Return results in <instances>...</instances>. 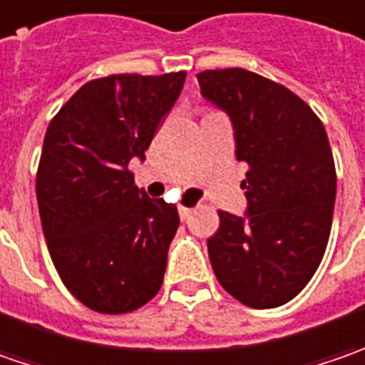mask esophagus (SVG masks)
<instances>
[{
    "label": "esophagus",
    "mask_w": 365,
    "mask_h": 365,
    "mask_svg": "<svg viewBox=\"0 0 365 365\" xmlns=\"http://www.w3.org/2000/svg\"><path fill=\"white\" fill-rule=\"evenodd\" d=\"M190 213H192L190 207H178V215H180V219H189Z\"/></svg>",
    "instance_id": "34e87169"
}]
</instances>
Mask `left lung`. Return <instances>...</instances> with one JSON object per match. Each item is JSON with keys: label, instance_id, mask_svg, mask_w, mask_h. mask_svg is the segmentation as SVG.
I'll return each mask as SVG.
<instances>
[{"label": "left lung", "instance_id": "1", "mask_svg": "<svg viewBox=\"0 0 365 365\" xmlns=\"http://www.w3.org/2000/svg\"><path fill=\"white\" fill-rule=\"evenodd\" d=\"M201 93L233 123L235 158L247 166V213L219 211L209 258L219 284L252 309L292 301L327 250L337 175L329 138L299 95L245 71L197 75Z\"/></svg>", "mask_w": 365, "mask_h": 365}]
</instances>
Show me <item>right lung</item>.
Returning <instances> with one entry per match:
<instances>
[{
    "instance_id": "1",
    "label": "right lung",
    "mask_w": 365,
    "mask_h": 365,
    "mask_svg": "<svg viewBox=\"0 0 365 365\" xmlns=\"http://www.w3.org/2000/svg\"><path fill=\"white\" fill-rule=\"evenodd\" d=\"M185 77L93 78L48 123L36 173L42 232L63 284L91 311L132 313L162 287L180 219L138 190L130 160L144 158Z\"/></svg>"
}]
</instances>
